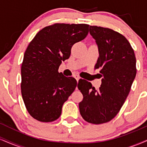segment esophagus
Wrapping results in <instances>:
<instances>
[{
	"instance_id": "esophagus-1",
	"label": "esophagus",
	"mask_w": 147,
	"mask_h": 147,
	"mask_svg": "<svg viewBox=\"0 0 147 147\" xmlns=\"http://www.w3.org/2000/svg\"><path fill=\"white\" fill-rule=\"evenodd\" d=\"M74 77L76 79V80L78 82V81L79 80V79H80V77H79V75H77V74H75V75H74Z\"/></svg>"
}]
</instances>
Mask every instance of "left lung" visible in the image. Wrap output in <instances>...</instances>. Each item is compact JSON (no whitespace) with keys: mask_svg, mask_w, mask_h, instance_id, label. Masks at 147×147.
I'll return each instance as SVG.
<instances>
[{"mask_svg":"<svg viewBox=\"0 0 147 147\" xmlns=\"http://www.w3.org/2000/svg\"><path fill=\"white\" fill-rule=\"evenodd\" d=\"M89 31L99 47L95 68H101L103 78L98 89L90 82H79L77 87L84 98L79 107L84 120L100 124L113 119L125 102L136 75V59L120 33L96 25H90Z\"/></svg>","mask_w":147,"mask_h":147,"instance_id":"1","label":"left lung"}]
</instances>
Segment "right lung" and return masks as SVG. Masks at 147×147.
Instances as JSON below:
<instances>
[{
	"label": "right lung",
	"instance_id": "right-lung-1",
	"mask_svg": "<svg viewBox=\"0 0 147 147\" xmlns=\"http://www.w3.org/2000/svg\"><path fill=\"white\" fill-rule=\"evenodd\" d=\"M88 24L55 23L36 34L25 50L21 65V94L27 111L42 122L56 120L63 103L75 90L73 77L58 72L72 46L88 33Z\"/></svg>",
	"mask_w": 147,
	"mask_h": 147
}]
</instances>
